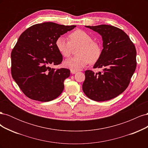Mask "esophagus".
Masks as SVG:
<instances>
[{"label":"esophagus","mask_w":148,"mask_h":148,"mask_svg":"<svg viewBox=\"0 0 148 148\" xmlns=\"http://www.w3.org/2000/svg\"><path fill=\"white\" fill-rule=\"evenodd\" d=\"M70 72H71V73L75 74V73H76L77 72V70H70Z\"/></svg>","instance_id":"1"}]
</instances>
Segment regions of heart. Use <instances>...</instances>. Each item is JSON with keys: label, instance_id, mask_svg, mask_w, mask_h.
<instances>
[{"label": "heart", "instance_id": "heart-1", "mask_svg": "<svg viewBox=\"0 0 148 148\" xmlns=\"http://www.w3.org/2000/svg\"><path fill=\"white\" fill-rule=\"evenodd\" d=\"M69 41L63 36L58 37L56 41L57 51L64 57L70 56L73 48L79 47L77 51V56L66 59L64 63L67 69L79 70L89 62L95 64L102 55L101 44L92 41L91 36L82 29L75 30L69 36Z\"/></svg>", "mask_w": 148, "mask_h": 148}]
</instances>
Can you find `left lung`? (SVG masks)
<instances>
[{
	"label": "left lung",
	"mask_w": 148,
	"mask_h": 148,
	"mask_svg": "<svg viewBox=\"0 0 148 148\" xmlns=\"http://www.w3.org/2000/svg\"><path fill=\"white\" fill-rule=\"evenodd\" d=\"M102 36L103 49L94 69L102 71H84L82 89L89 99L106 101L118 96L127 88L136 67V51L123 30L115 26L101 25L86 26Z\"/></svg>",
	"instance_id": "8db88e82"
}]
</instances>
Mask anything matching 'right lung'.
<instances>
[{"mask_svg": "<svg viewBox=\"0 0 148 148\" xmlns=\"http://www.w3.org/2000/svg\"><path fill=\"white\" fill-rule=\"evenodd\" d=\"M75 27L45 22L30 26L20 35L11 53V73L28 97L48 102L63 91L70 71L50 65H59L63 60L56 46L57 38Z\"/></svg>", "mask_w": 148, "mask_h": 148, "instance_id": "add662e5", "label": "right lung"}]
</instances>
